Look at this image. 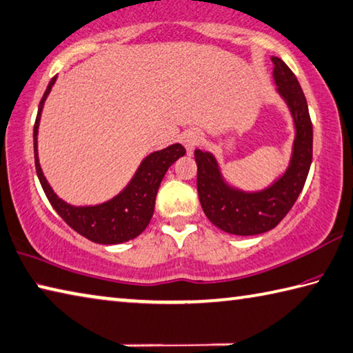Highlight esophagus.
<instances>
[{"label":"esophagus","instance_id":"1","mask_svg":"<svg viewBox=\"0 0 353 353\" xmlns=\"http://www.w3.org/2000/svg\"><path fill=\"white\" fill-rule=\"evenodd\" d=\"M201 139H203L201 132L196 130V129L185 130L184 134H183V137H181L183 145L185 148V150H188V154H192V152H194V149L196 148V145L201 143Z\"/></svg>","mask_w":353,"mask_h":353}]
</instances>
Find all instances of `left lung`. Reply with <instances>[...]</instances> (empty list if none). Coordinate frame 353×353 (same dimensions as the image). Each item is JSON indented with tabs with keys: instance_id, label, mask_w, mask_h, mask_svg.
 Segmentation results:
<instances>
[{
	"instance_id": "left-lung-1",
	"label": "left lung",
	"mask_w": 353,
	"mask_h": 353,
	"mask_svg": "<svg viewBox=\"0 0 353 353\" xmlns=\"http://www.w3.org/2000/svg\"><path fill=\"white\" fill-rule=\"evenodd\" d=\"M272 63L275 65L276 90L288 104L295 123L294 149L284 174L269 188L244 192L225 183L210 152L195 150L196 188L201 208L210 223L232 235L249 236L274 229L300 196L312 164L314 130L301 85L283 59L272 57Z\"/></svg>"
}]
</instances>
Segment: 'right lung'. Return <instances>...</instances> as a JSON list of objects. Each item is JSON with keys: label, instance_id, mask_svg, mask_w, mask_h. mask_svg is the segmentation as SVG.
<instances>
[{"label": "right lung", "instance_id": "1", "mask_svg": "<svg viewBox=\"0 0 353 353\" xmlns=\"http://www.w3.org/2000/svg\"><path fill=\"white\" fill-rule=\"evenodd\" d=\"M57 77L50 79L44 95L38 105V115L33 125V152H35V169L43 185L46 196L70 228L79 235L98 244H119L129 239L137 238L148 228L150 218L154 215L155 199L159 184H161L165 172L179 157L185 154L181 144H172L163 150L152 152L143 159L134 178L125 185L121 194L97 205H77L68 204L58 198L52 190L50 184L46 179L38 159V128L41 118L43 105L46 98L50 94L52 85L55 84Z\"/></svg>", "mask_w": 353, "mask_h": 353}]
</instances>
